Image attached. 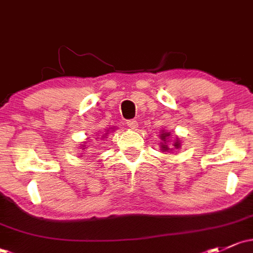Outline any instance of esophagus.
Returning a JSON list of instances; mask_svg holds the SVG:
<instances>
[{"instance_id":"34e87169","label":"esophagus","mask_w":253,"mask_h":253,"mask_svg":"<svg viewBox=\"0 0 253 253\" xmlns=\"http://www.w3.org/2000/svg\"><path fill=\"white\" fill-rule=\"evenodd\" d=\"M127 126H128L131 129H137L138 122L135 121V120H129V121H127Z\"/></svg>"}]
</instances>
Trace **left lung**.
Instances as JSON below:
<instances>
[{
  "label": "left lung",
  "mask_w": 253,
  "mask_h": 253,
  "mask_svg": "<svg viewBox=\"0 0 253 253\" xmlns=\"http://www.w3.org/2000/svg\"><path fill=\"white\" fill-rule=\"evenodd\" d=\"M160 150L162 151H172L174 149H179L180 145H182V142H180L179 137L175 135L174 138V142H172V148L169 147V143L171 142V132H166V131H161L160 132Z\"/></svg>",
  "instance_id": "left-lung-1"
}]
</instances>
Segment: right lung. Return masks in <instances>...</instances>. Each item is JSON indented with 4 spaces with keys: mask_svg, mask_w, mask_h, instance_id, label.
I'll return each mask as SVG.
<instances>
[{
    "mask_svg": "<svg viewBox=\"0 0 253 253\" xmlns=\"http://www.w3.org/2000/svg\"><path fill=\"white\" fill-rule=\"evenodd\" d=\"M111 129L112 131H114V128H109V129H104V132L105 133H103V135H102V138H105V135H108V133L109 132H111L110 131V129ZM89 145H87V143L86 142H84V144H81V149L82 150H84V149H87L88 148Z\"/></svg>",
    "mask_w": 253,
    "mask_h": 253,
    "instance_id": "add662e5",
    "label": "right lung"
}]
</instances>
